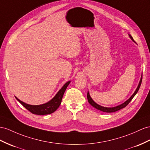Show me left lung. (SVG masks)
<instances>
[{
  "label": "left lung",
  "mask_w": 150,
  "mask_h": 150,
  "mask_svg": "<svg viewBox=\"0 0 150 150\" xmlns=\"http://www.w3.org/2000/svg\"><path fill=\"white\" fill-rule=\"evenodd\" d=\"M129 35L130 38H131V40L134 42L132 37L131 35H129ZM141 82H142V76H141V80H140V81H139V85H138V86H137V89H136V90L135 91V92H134V94H133L130 97V98L128 99L126 101H125L124 103H122V104H121V105H118V106H117L112 107V108H107V107H103V106H100V105H99L98 104H97L96 103H95V102L93 101V99L91 98V97L90 96V94H89V92H88V93H87V100H88V101H89V104H90L91 106H93V107H94V108H96L97 110H99L101 111V112H106V113H112V112H117V111H118V110H121V109H122V108H125V107L127 105L130 101H131L132 98H133L134 96H135V95L137 94L138 91H139V87H140V86H141Z\"/></svg>",
  "instance_id": "left-lung-1"
}]
</instances>
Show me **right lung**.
I'll use <instances>...</instances> for the list:
<instances>
[{
    "instance_id": "add662e5",
    "label": "right lung",
    "mask_w": 150,
    "mask_h": 150,
    "mask_svg": "<svg viewBox=\"0 0 150 150\" xmlns=\"http://www.w3.org/2000/svg\"><path fill=\"white\" fill-rule=\"evenodd\" d=\"M70 81L67 82L62 87V88L57 92V93L51 101L40 105H31L26 104V103L20 101V99H18L16 96V99L20 102L21 104L26 109H27L29 112L32 113L33 114L38 115H44L51 114L59 108V105H61V100L63 96V94L66 91L68 86L70 84Z\"/></svg>"
}]
</instances>
